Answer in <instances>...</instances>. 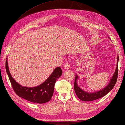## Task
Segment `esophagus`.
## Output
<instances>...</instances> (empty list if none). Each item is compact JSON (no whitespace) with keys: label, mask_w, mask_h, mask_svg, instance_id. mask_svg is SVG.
Listing matches in <instances>:
<instances>
[{"label":"esophagus","mask_w":125,"mask_h":125,"mask_svg":"<svg viewBox=\"0 0 125 125\" xmlns=\"http://www.w3.org/2000/svg\"><path fill=\"white\" fill-rule=\"evenodd\" d=\"M70 67V63L69 62H67V63H65V64H64V69H68Z\"/></svg>","instance_id":"esophagus-1"}]
</instances>
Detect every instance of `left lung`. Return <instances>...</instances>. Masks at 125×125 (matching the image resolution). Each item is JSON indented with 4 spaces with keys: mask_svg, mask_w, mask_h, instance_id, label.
<instances>
[{
    "mask_svg": "<svg viewBox=\"0 0 125 125\" xmlns=\"http://www.w3.org/2000/svg\"><path fill=\"white\" fill-rule=\"evenodd\" d=\"M108 38L110 39L109 37H108ZM118 62H119V56L117 57L116 68V70H115L114 75H113V76L110 80V83L105 88H103V90L99 91L98 92L94 93H88L84 91L81 90V88L79 87L78 85H77L76 80L78 79V76H77L76 75L75 77L74 88L76 96H78V98L81 99V101L85 102L93 101L96 100L97 99L102 98V97L105 96L109 92L113 89V88L114 87L115 83H116L117 81L118 77Z\"/></svg>",
    "mask_w": 125,
    "mask_h": 125,
    "instance_id": "left-lung-1",
    "label": "left lung"
}]
</instances>
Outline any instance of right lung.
Returning <instances> with one entry per match:
<instances>
[{"label":"right lung","mask_w":125,"mask_h":125,"mask_svg":"<svg viewBox=\"0 0 125 125\" xmlns=\"http://www.w3.org/2000/svg\"><path fill=\"white\" fill-rule=\"evenodd\" d=\"M5 68L11 86L15 94L27 101L39 104L46 103L51 100L53 94L57 79L60 78L62 73V69L60 67H57L42 84L34 87H26L16 82L11 76L9 70L7 60H6Z\"/></svg>","instance_id":"obj_1"}]
</instances>
